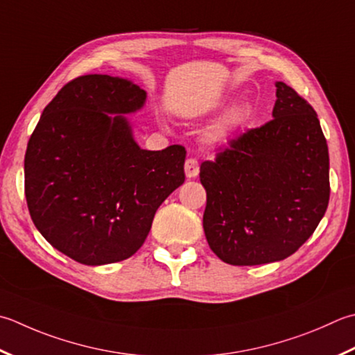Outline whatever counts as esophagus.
<instances>
[{
  "label": "esophagus",
  "mask_w": 355,
  "mask_h": 355,
  "mask_svg": "<svg viewBox=\"0 0 355 355\" xmlns=\"http://www.w3.org/2000/svg\"><path fill=\"white\" fill-rule=\"evenodd\" d=\"M200 172V166L196 158H187L184 163V173L187 178H196Z\"/></svg>",
  "instance_id": "1"
}]
</instances>
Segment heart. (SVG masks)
Here are the masks:
<instances>
[{
	"instance_id": "b5f03b06",
	"label": "heart",
	"mask_w": 355,
	"mask_h": 355,
	"mask_svg": "<svg viewBox=\"0 0 355 355\" xmlns=\"http://www.w3.org/2000/svg\"><path fill=\"white\" fill-rule=\"evenodd\" d=\"M251 115L252 110L248 104L234 106L206 132V143L211 146H217V148L232 143L234 138L240 134L243 128L251 120Z\"/></svg>"
}]
</instances>
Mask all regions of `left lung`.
<instances>
[{"instance_id": "obj_1", "label": "left lung", "mask_w": 355, "mask_h": 355, "mask_svg": "<svg viewBox=\"0 0 355 355\" xmlns=\"http://www.w3.org/2000/svg\"><path fill=\"white\" fill-rule=\"evenodd\" d=\"M275 87L272 120L235 138L200 168L206 240L229 265L293 255L329 203L328 144L315 110L284 83Z\"/></svg>"}]
</instances>
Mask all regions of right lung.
I'll return each mask as SVG.
<instances>
[{
  "label": "right lung",
  "mask_w": 355,
  "mask_h": 355,
  "mask_svg": "<svg viewBox=\"0 0 355 355\" xmlns=\"http://www.w3.org/2000/svg\"><path fill=\"white\" fill-rule=\"evenodd\" d=\"M130 80L83 75L43 110L27 143L24 192L40 234L72 260L109 265L134 255L159 205L184 183L183 146L141 149L124 115L143 109Z\"/></svg>",
  "instance_id": "add662e5"
}]
</instances>
